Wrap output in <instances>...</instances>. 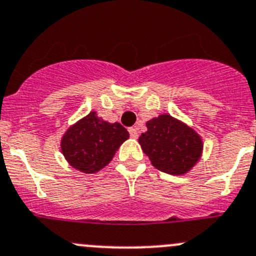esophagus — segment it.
Masks as SVG:
<instances>
[{
    "instance_id": "34e87169",
    "label": "esophagus",
    "mask_w": 256,
    "mask_h": 256,
    "mask_svg": "<svg viewBox=\"0 0 256 256\" xmlns=\"http://www.w3.org/2000/svg\"><path fill=\"white\" fill-rule=\"evenodd\" d=\"M128 132H130V136L132 138H138V128H128Z\"/></svg>"
}]
</instances>
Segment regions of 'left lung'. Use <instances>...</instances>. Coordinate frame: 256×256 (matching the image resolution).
I'll return each instance as SVG.
<instances>
[{"label":"left lung","mask_w":256,"mask_h":256,"mask_svg":"<svg viewBox=\"0 0 256 256\" xmlns=\"http://www.w3.org/2000/svg\"><path fill=\"white\" fill-rule=\"evenodd\" d=\"M146 126L148 131L138 138V142L158 170L181 175L198 162L202 141L192 128L170 115H160Z\"/></svg>","instance_id":"8db88e82"}]
</instances>
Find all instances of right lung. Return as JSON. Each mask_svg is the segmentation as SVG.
<instances>
[{"mask_svg":"<svg viewBox=\"0 0 256 256\" xmlns=\"http://www.w3.org/2000/svg\"><path fill=\"white\" fill-rule=\"evenodd\" d=\"M128 138V130L121 124L106 122L90 112L66 131L61 150L72 168L92 174L108 165Z\"/></svg>","mask_w":256,"mask_h":256,"instance_id":"right-lung-1","label":"right lung"}]
</instances>
